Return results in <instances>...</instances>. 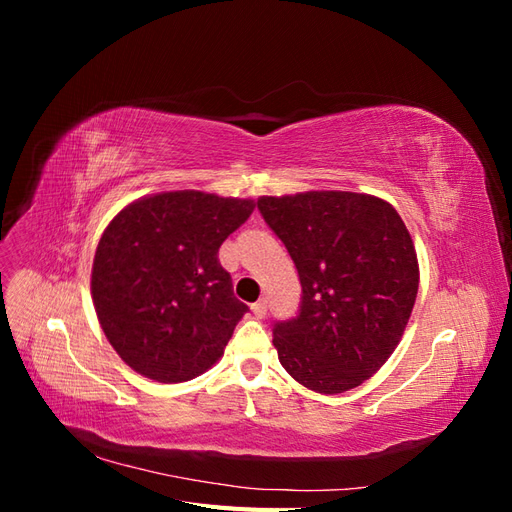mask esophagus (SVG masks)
<instances>
[{"instance_id": "34e87169", "label": "esophagus", "mask_w": 512, "mask_h": 512, "mask_svg": "<svg viewBox=\"0 0 512 512\" xmlns=\"http://www.w3.org/2000/svg\"><path fill=\"white\" fill-rule=\"evenodd\" d=\"M252 312H254L256 318H265V316H267V301H265V299L256 301V303L252 305Z\"/></svg>"}]
</instances>
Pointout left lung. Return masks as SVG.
<instances>
[{"mask_svg":"<svg viewBox=\"0 0 512 512\" xmlns=\"http://www.w3.org/2000/svg\"><path fill=\"white\" fill-rule=\"evenodd\" d=\"M303 288L299 314L273 324L288 374L316 393L363 384L397 348L418 292L416 250L399 213L354 192L262 196Z\"/></svg>","mask_w":512,"mask_h":512,"instance_id":"left-lung-1","label":"left lung"}]
</instances>
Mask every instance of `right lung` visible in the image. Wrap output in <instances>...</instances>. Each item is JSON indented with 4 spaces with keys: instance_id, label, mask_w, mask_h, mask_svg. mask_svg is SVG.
I'll use <instances>...</instances> for the list:
<instances>
[{
    "instance_id": "add662e5",
    "label": "right lung",
    "mask_w": 512,
    "mask_h": 512,
    "mask_svg": "<svg viewBox=\"0 0 512 512\" xmlns=\"http://www.w3.org/2000/svg\"><path fill=\"white\" fill-rule=\"evenodd\" d=\"M254 200L196 190L147 196L106 226L91 269L100 327L134 371L192 380L220 359L247 312L220 265V245Z\"/></svg>"
}]
</instances>
